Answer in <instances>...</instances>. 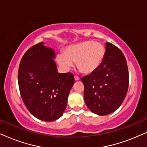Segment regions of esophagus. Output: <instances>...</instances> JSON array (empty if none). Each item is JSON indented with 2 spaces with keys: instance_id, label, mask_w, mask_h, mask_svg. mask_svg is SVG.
Wrapping results in <instances>:
<instances>
[{
  "instance_id": "obj_1",
  "label": "esophagus",
  "mask_w": 147,
  "mask_h": 147,
  "mask_svg": "<svg viewBox=\"0 0 147 147\" xmlns=\"http://www.w3.org/2000/svg\"><path fill=\"white\" fill-rule=\"evenodd\" d=\"M75 80L76 81H79L80 79L79 77H77V76H75Z\"/></svg>"
}]
</instances>
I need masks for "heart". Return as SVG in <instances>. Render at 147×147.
<instances>
[{
    "label": "heart",
    "instance_id": "heart-1",
    "mask_svg": "<svg viewBox=\"0 0 147 147\" xmlns=\"http://www.w3.org/2000/svg\"><path fill=\"white\" fill-rule=\"evenodd\" d=\"M105 54L104 46L99 42L85 41L68 46L64 54L57 56V62L65 70H69L77 62V67L84 74H91L98 69Z\"/></svg>",
    "mask_w": 147,
    "mask_h": 147
}]
</instances>
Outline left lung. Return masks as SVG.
I'll use <instances>...</instances> for the list:
<instances>
[{
	"label": "left lung",
	"mask_w": 147,
	"mask_h": 147,
	"mask_svg": "<svg viewBox=\"0 0 147 147\" xmlns=\"http://www.w3.org/2000/svg\"><path fill=\"white\" fill-rule=\"evenodd\" d=\"M84 85V99L92 112L105 116L122 105L129 83L128 66L122 52L106 42L102 63L93 73L81 78Z\"/></svg>",
	"instance_id": "8db88e82"
}]
</instances>
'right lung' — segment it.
Returning <instances> with one entry per match:
<instances>
[{
    "mask_svg": "<svg viewBox=\"0 0 147 147\" xmlns=\"http://www.w3.org/2000/svg\"><path fill=\"white\" fill-rule=\"evenodd\" d=\"M53 49L38 43L21 58L18 72L23 103L39 120L52 122L62 116L74 83L72 73H58Z\"/></svg>",
    "mask_w": 147,
    "mask_h": 147,
    "instance_id": "obj_1",
    "label": "right lung"
}]
</instances>
